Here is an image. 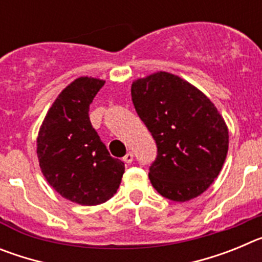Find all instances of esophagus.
Listing matches in <instances>:
<instances>
[{
	"instance_id": "1",
	"label": "esophagus",
	"mask_w": 262,
	"mask_h": 262,
	"mask_svg": "<svg viewBox=\"0 0 262 262\" xmlns=\"http://www.w3.org/2000/svg\"><path fill=\"white\" fill-rule=\"evenodd\" d=\"M133 160H134V154H133V152H127L126 156L123 157V161L126 164H131V163H133Z\"/></svg>"
}]
</instances>
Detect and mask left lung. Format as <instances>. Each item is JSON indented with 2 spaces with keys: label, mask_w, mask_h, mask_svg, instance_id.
Segmentation results:
<instances>
[{
  "label": "left lung",
  "mask_w": 262,
  "mask_h": 262,
  "mask_svg": "<svg viewBox=\"0 0 262 262\" xmlns=\"http://www.w3.org/2000/svg\"><path fill=\"white\" fill-rule=\"evenodd\" d=\"M135 110L157 144L149 181L170 201L201 195L219 176L228 127L210 98L184 78L156 72L131 85Z\"/></svg>",
  "instance_id": "1"
}]
</instances>
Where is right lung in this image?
Returning <instances> with one entry per match:
<instances>
[{
	"instance_id": "add662e5",
	"label": "right lung",
	"mask_w": 262,
	"mask_h": 262,
	"mask_svg": "<svg viewBox=\"0 0 262 262\" xmlns=\"http://www.w3.org/2000/svg\"><path fill=\"white\" fill-rule=\"evenodd\" d=\"M105 81L78 77L57 96L36 139L39 166L66 200L96 206L117 193L124 164L111 157L89 119V106Z\"/></svg>"
}]
</instances>
